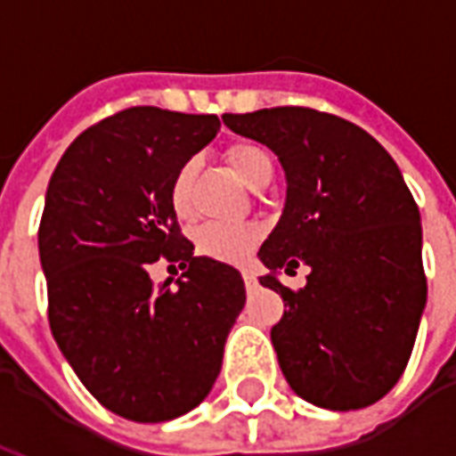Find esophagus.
Returning <instances> with one entry per match:
<instances>
[{
    "mask_svg": "<svg viewBox=\"0 0 456 456\" xmlns=\"http://www.w3.org/2000/svg\"><path fill=\"white\" fill-rule=\"evenodd\" d=\"M244 286H247V290H256V288H258L256 273H251V271H244Z\"/></svg>",
    "mask_w": 456,
    "mask_h": 456,
    "instance_id": "34e87169",
    "label": "esophagus"
}]
</instances>
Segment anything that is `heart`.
Here are the masks:
<instances>
[{
    "instance_id": "b5f03b06",
    "label": "heart",
    "mask_w": 456,
    "mask_h": 456,
    "mask_svg": "<svg viewBox=\"0 0 456 456\" xmlns=\"http://www.w3.org/2000/svg\"><path fill=\"white\" fill-rule=\"evenodd\" d=\"M229 166L234 168L239 178L251 188L264 185L273 178V159L264 146L258 143H237L227 151ZM195 175V163L188 160L180 166L175 178L170 183V208L180 219H188L190 208V183ZM258 241V229L254 224H222L209 222L195 232V248L202 256L215 258L222 264H237L247 256L251 247Z\"/></svg>"
}]
</instances>
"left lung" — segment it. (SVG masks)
<instances>
[{"label": "left lung", "mask_w": 456, "mask_h": 456, "mask_svg": "<svg viewBox=\"0 0 456 456\" xmlns=\"http://www.w3.org/2000/svg\"><path fill=\"white\" fill-rule=\"evenodd\" d=\"M222 121L286 170L283 215L258 248L261 286L286 303L271 330L286 381L327 411L381 401L408 366L428 303L420 212L395 160L356 124L307 107ZM300 263L308 286L290 291L275 273Z\"/></svg>", "instance_id": "obj_1"}]
</instances>
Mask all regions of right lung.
I'll return each instance as SVG.
<instances>
[{"mask_svg": "<svg viewBox=\"0 0 456 456\" xmlns=\"http://www.w3.org/2000/svg\"><path fill=\"white\" fill-rule=\"evenodd\" d=\"M217 131L215 114L131 107L83 131L45 190L51 332L85 388L126 420L198 408L247 300L241 273L195 256L170 208L175 173ZM160 256L186 268L175 287L150 281Z\"/></svg>", "mask_w": 456, "mask_h": 456, "instance_id": "add662e5", "label": "right lung"}]
</instances>
